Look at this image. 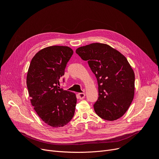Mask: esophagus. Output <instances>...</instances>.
<instances>
[{
  "mask_svg": "<svg viewBox=\"0 0 159 159\" xmlns=\"http://www.w3.org/2000/svg\"><path fill=\"white\" fill-rule=\"evenodd\" d=\"M78 96H79V98H80V99H83L85 98V94L84 93H79Z\"/></svg>",
  "mask_w": 159,
  "mask_h": 159,
  "instance_id": "34e87169",
  "label": "esophagus"
}]
</instances>
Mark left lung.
Instances as JSON below:
<instances>
[{"label":"left lung","mask_w":159,"mask_h":159,"mask_svg":"<svg viewBox=\"0 0 159 159\" xmlns=\"http://www.w3.org/2000/svg\"><path fill=\"white\" fill-rule=\"evenodd\" d=\"M75 52L88 61L98 80L99 98L93 105L96 114L111 121L121 117L134 94V74L126 57L102 43L80 47Z\"/></svg>","instance_id":"left-lung-1"}]
</instances>
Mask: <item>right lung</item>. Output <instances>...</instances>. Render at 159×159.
Segmentation results:
<instances>
[{
	"label": "right lung",
	"instance_id": "right-lung-1",
	"mask_svg": "<svg viewBox=\"0 0 159 159\" xmlns=\"http://www.w3.org/2000/svg\"><path fill=\"white\" fill-rule=\"evenodd\" d=\"M73 53L68 46L45 48L33 57L28 68L26 85L31 104L42 121L52 127L66 125L75 113V94L57 86Z\"/></svg>",
	"mask_w": 159,
	"mask_h": 159
}]
</instances>
